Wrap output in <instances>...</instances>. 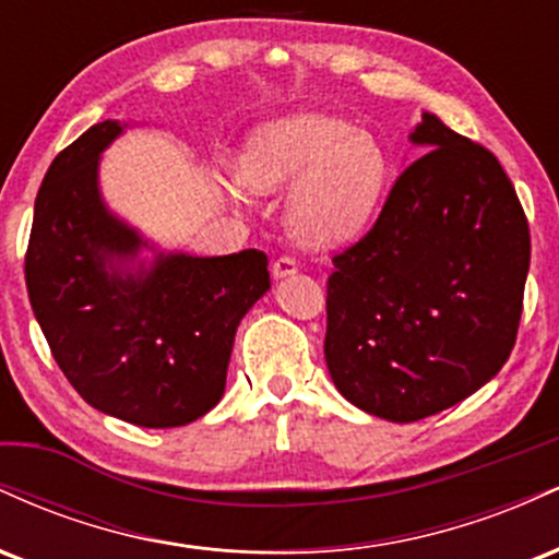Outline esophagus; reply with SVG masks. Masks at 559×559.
<instances>
[{"label":"esophagus","instance_id":"34e87169","mask_svg":"<svg viewBox=\"0 0 559 559\" xmlns=\"http://www.w3.org/2000/svg\"><path fill=\"white\" fill-rule=\"evenodd\" d=\"M294 273H297V260L294 258H278L273 262V278H286Z\"/></svg>","mask_w":559,"mask_h":559}]
</instances>
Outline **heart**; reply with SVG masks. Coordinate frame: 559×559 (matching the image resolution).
<instances>
[{
    "instance_id": "heart-1",
    "label": "heart",
    "mask_w": 559,
    "mask_h": 559,
    "mask_svg": "<svg viewBox=\"0 0 559 559\" xmlns=\"http://www.w3.org/2000/svg\"><path fill=\"white\" fill-rule=\"evenodd\" d=\"M239 178L258 194H286L294 239L312 249L355 241L389 183V155L373 133L318 112L267 120L243 141Z\"/></svg>"
}]
</instances>
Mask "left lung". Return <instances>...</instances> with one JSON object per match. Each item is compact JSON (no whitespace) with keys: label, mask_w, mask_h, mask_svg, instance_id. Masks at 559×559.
<instances>
[{"label":"left lung","mask_w":559,"mask_h":559,"mask_svg":"<svg viewBox=\"0 0 559 559\" xmlns=\"http://www.w3.org/2000/svg\"><path fill=\"white\" fill-rule=\"evenodd\" d=\"M376 226L333 258L325 365L344 400L413 423L463 402L515 346L528 221L499 159L433 112Z\"/></svg>","instance_id":"8db88e82"}]
</instances>
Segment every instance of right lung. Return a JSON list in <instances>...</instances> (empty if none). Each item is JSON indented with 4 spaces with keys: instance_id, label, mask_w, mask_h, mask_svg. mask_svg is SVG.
<instances>
[{
    "instance_id": "add662e5",
    "label": "right lung",
    "mask_w": 559,
    "mask_h": 559,
    "mask_svg": "<svg viewBox=\"0 0 559 559\" xmlns=\"http://www.w3.org/2000/svg\"><path fill=\"white\" fill-rule=\"evenodd\" d=\"M105 120L52 159L36 194L25 286L57 365L99 413L176 428L221 402L241 318L271 288L267 258L159 252L99 191ZM141 248L156 258L141 261Z\"/></svg>"
}]
</instances>
